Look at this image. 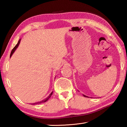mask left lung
<instances>
[{
    "label": "left lung",
    "instance_id": "obj_1",
    "mask_svg": "<svg viewBox=\"0 0 127 127\" xmlns=\"http://www.w3.org/2000/svg\"><path fill=\"white\" fill-rule=\"evenodd\" d=\"M83 96H85V97H87V96H85V95H83Z\"/></svg>",
    "mask_w": 127,
    "mask_h": 127
}]
</instances>
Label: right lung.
I'll return each instance as SVG.
<instances>
[{
  "label": "right lung",
  "mask_w": 127,
  "mask_h": 127,
  "mask_svg": "<svg viewBox=\"0 0 127 127\" xmlns=\"http://www.w3.org/2000/svg\"><path fill=\"white\" fill-rule=\"evenodd\" d=\"M20 41H21V39H20L19 40V41H18V43H17V44L16 45V46H15L14 47V48L12 49V51H11V53H10V57H11V56L12 55V54H13V53L15 51V50H16V49L17 48V47L18 46V45H19V44H20ZM53 92H51V93L49 95V96H48V97H47L46 98H45V100H42V101H39V102H35V103H33V104H31L32 105H35V104H41V103H43V102H46V101H48V100H49V98H50V97H51V96L52 95V94H53Z\"/></svg>",
  "instance_id": "obj_1"
}]
</instances>
